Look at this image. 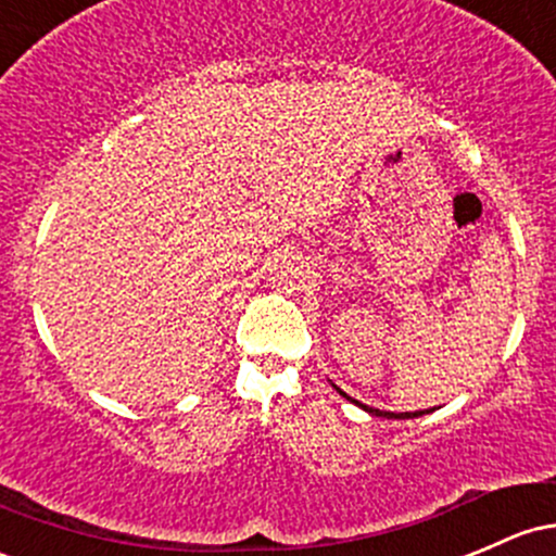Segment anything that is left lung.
Here are the masks:
<instances>
[{
    "label": "left lung",
    "mask_w": 556,
    "mask_h": 556,
    "mask_svg": "<svg viewBox=\"0 0 556 556\" xmlns=\"http://www.w3.org/2000/svg\"><path fill=\"white\" fill-rule=\"evenodd\" d=\"M342 392V390H339ZM344 395V392H342ZM348 400H352L350 395H344ZM352 403L355 405H361L363 410H368V414L371 416H384V419H416V416H424V414H429V410H416V414H390V410H379V408H371V405H363V403H357V400H352Z\"/></svg>",
    "instance_id": "8db88e82"
}]
</instances>
